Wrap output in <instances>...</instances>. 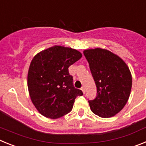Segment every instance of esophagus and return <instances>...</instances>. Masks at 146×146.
I'll return each instance as SVG.
<instances>
[{
	"mask_svg": "<svg viewBox=\"0 0 146 146\" xmlns=\"http://www.w3.org/2000/svg\"><path fill=\"white\" fill-rule=\"evenodd\" d=\"M81 90H82V91L83 94H85V93H86V88H85L84 86H82V87L81 88Z\"/></svg>",
	"mask_w": 146,
	"mask_h": 146,
	"instance_id": "obj_1",
	"label": "esophagus"
}]
</instances>
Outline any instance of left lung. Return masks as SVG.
I'll use <instances>...</instances> for the list:
<instances>
[{
	"instance_id": "obj_1",
	"label": "left lung",
	"mask_w": 146,
	"mask_h": 146,
	"mask_svg": "<svg viewBox=\"0 0 146 146\" xmlns=\"http://www.w3.org/2000/svg\"><path fill=\"white\" fill-rule=\"evenodd\" d=\"M96 86L97 96L88 101L91 111L101 118L113 117L124 108L131 93L132 77L118 55L96 47L83 51Z\"/></svg>"
}]
</instances>
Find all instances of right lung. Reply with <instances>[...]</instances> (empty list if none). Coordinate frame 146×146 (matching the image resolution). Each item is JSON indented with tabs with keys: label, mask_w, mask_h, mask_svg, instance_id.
Wrapping results in <instances>:
<instances>
[{
	"label": "right lung",
	"mask_w": 146,
	"mask_h": 146,
	"mask_svg": "<svg viewBox=\"0 0 146 146\" xmlns=\"http://www.w3.org/2000/svg\"><path fill=\"white\" fill-rule=\"evenodd\" d=\"M82 58L75 49L55 45L38 52L28 72V88L32 103L46 118L56 119L72 110L81 90L74 87L68 68Z\"/></svg>",
	"instance_id": "right-lung-1"
}]
</instances>
